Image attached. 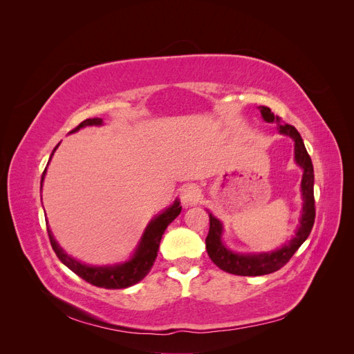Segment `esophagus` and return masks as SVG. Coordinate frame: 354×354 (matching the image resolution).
<instances>
[{
	"label": "esophagus",
	"instance_id": "1",
	"mask_svg": "<svg viewBox=\"0 0 354 354\" xmlns=\"http://www.w3.org/2000/svg\"><path fill=\"white\" fill-rule=\"evenodd\" d=\"M181 202L185 205H194L201 199V189L196 185H187L183 190H181Z\"/></svg>",
	"mask_w": 354,
	"mask_h": 354
}]
</instances>
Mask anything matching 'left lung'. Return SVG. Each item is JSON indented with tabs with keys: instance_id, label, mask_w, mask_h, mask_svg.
Wrapping results in <instances>:
<instances>
[{
	"instance_id": "1",
	"label": "left lung",
	"mask_w": 354,
	"mask_h": 354,
	"mask_svg": "<svg viewBox=\"0 0 354 354\" xmlns=\"http://www.w3.org/2000/svg\"><path fill=\"white\" fill-rule=\"evenodd\" d=\"M261 115L267 122H274L282 134H286L292 137L295 142V160L299 167H303L304 174L301 180V192H303V216L301 221H299V227L295 233L294 239L289 241L288 245L282 246L281 250H277L270 254H259V255H242L234 254L229 250L224 248L221 243V232L223 226L221 223L209 214V232L205 239L207 251L209 259L221 270L238 274V276H261L269 274L273 272H277L279 269L291 260V257L295 254V251L303 245V242L308 238L310 232L313 229L315 217H316V208H315V192H313V183H315V173H313V164L312 158L307 153V149L304 146V142L299 133L295 130V127L283 124L281 116H274L270 108L267 106H261Z\"/></svg>"
}]
</instances>
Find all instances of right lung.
Wrapping results in <instances>:
<instances>
[{
  "mask_svg": "<svg viewBox=\"0 0 354 354\" xmlns=\"http://www.w3.org/2000/svg\"><path fill=\"white\" fill-rule=\"evenodd\" d=\"M100 124H102L100 118H88V120L82 121L78 127H75L71 133L78 131L80 128H82L85 125H100ZM57 146L55 147V151L57 149ZM55 151H53V153H55ZM53 153H51V156H53ZM51 156H50V159H51ZM46 169L41 177V187H42V181H44ZM180 211H181V207H180V202L177 199L167 211L159 214V216L156 218H153L151 221V224H149L145 234H143V238H142V242H140V245H138V248H137L133 259L130 261H127L125 264L115 266V267H90V266L81 264L80 261L71 259V257L68 254H65V251H63L57 245L56 239L53 238L50 229L47 227L48 239H50L53 250H55L56 255L59 257V260L65 266H68L73 273H77L80 277H82L85 282H88V283H91L94 286H99V288H106V289L128 288L137 282H140L143 277L149 272H151L156 255H158V248H159L160 239H162V234H164L165 229L168 227V224L178 216Z\"/></svg>",
  "mask_w": 354,
  "mask_h": 354,
  "instance_id": "right-lung-1",
  "label": "right lung"
}]
</instances>
